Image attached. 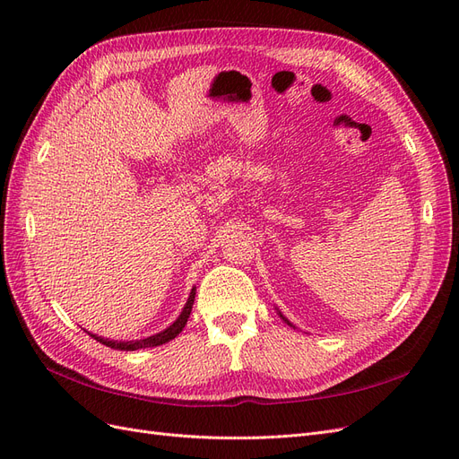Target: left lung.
<instances>
[{
	"label": "left lung",
	"mask_w": 459,
	"mask_h": 459,
	"mask_svg": "<svg viewBox=\"0 0 459 459\" xmlns=\"http://www.w3.org/2000/svg\"><path fill=\"white\" fill-rule=\"evenodd\" d=\"M280 316H281V314H280ZM281 317H283V316H281ZM283 319H285V317H283ZM285 322H287V319H285ZM287 324H289V322H287ZM289 325H290V324H289Z\"/></svg>",
	"instance_id": "left-lung-1"
}]
</instances>
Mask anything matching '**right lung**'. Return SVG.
I'll use <instances>...</instances> for the list:
<instances>
[{
  "label": "right lung",
  "instance_id": "right-lung-1",
  "mask_svg": "<svg viewBox=\"0 0 459 459\" xmlns=\"http://www.w3.org/2000/svg\"><path fill=\"white\" fill-rule=\"evenodd\" d=\"M193 300H195V289L191 290V295H189V299L186 302V307H184L182 314H179V317L176 319V322L169 329H164V331L157 333V335H152V337H147V339H142V341H128V342H115V341H108V339H101V337L91 335V333H90V337H93V339H97L100 342L110 346V349H118V351H137V349H149V346L164 344V342L172 341L174 337H178L179 333H182V329L186 327L187 319H189V314H191V308H193Z\"/></svg>",
  "mask_w": 459,
  "mask_h": 459
}]
</instances>
